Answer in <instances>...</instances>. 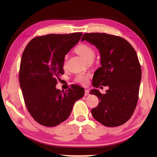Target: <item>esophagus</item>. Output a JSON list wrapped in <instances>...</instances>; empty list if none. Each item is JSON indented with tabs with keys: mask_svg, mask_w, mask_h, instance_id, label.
<instances>
[{
	"mask_svg": "<svg viewBox=\"0 0 157 157\" xmlns=\"http://www.w3.org/2000/svg\"><path fill=\"white\" fill-rule=\"evenodd\" d=\"M89 95V90L86 89V90H85L84 95H85V96H87V95Z\"/></svg>",
	"mask_w": 157,
	"mask_h": 157,
	"instance_id": "34e87169",
	"label": "esophagus"
}]
</instances>
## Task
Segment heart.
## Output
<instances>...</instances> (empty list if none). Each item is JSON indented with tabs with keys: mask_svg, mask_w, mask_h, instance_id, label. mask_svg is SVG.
<instances>
[{
	"mask_svg": "<svg viewBox=\"0 0 157 157\" xmlns=\"http://www.w3.org/2000/svg\"><path fill=\"white\" fill-rule=\"evenodd\" d=\"M75 51L78 54L81 56L83 59L88 62L90 59H94L95 57V50L89 45L86 44H79L76 47ZM89 76L84 73H79L76 75L75 80L78 83L82 84H86L88 82Z\"/></svg>",
	"mask_w": 157,
	"mask_h": 157,
	"instance_id": "obj_1",
	"label": "heart"
}]
</instances>
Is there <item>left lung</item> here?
Returning a JSON list of instances; mask_svg holds the SVG:
<instances>
[{
  "label": "left lung",
  "instance_id": "8db88e82",
  "mask_svg": "<svg viewBox=\"0 0 157 157\" xmlns=\"http://www.w3.org/2000/svg\"><path fill=\"white\" fill-rule=\"evenodd\" d=\"M84 40L96 47L100 55L93 86L109 87L105 94L96 89L90 91L100 100L92 115L105 126H120L131 118L139 99L141 68L136 52L125 39L111 34L85 33Z\"/></svg>",
  "mask_w": 157,
  "mask_h": 157
}]
</instances>
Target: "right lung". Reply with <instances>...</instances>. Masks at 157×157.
Segmentation results:
<instances>
[{"label":"right lung","instance_id":"right-lung-1","mask_svg":"<svg viewBox=\"0 0 157 157\" xmlns=\"http://www.w3.org/2000/svg\"><path fill=\"white\" fill-rule=\"evenodd\" d=\"M82 33L47 34L29 42L21 57L19 82L29 113L37 123L54 127L67 119L77 100L84 95L73 84L66 91L56 88L63 74L65 55L78 43Z\"/></svg>","mask_w":157,"mask_h":157}]
</instances>
